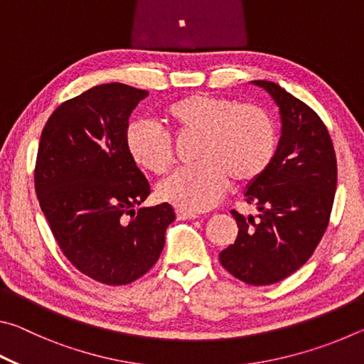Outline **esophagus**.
<instances>
[{
  "label": "esophagus",
  "mask_w": 364,
  "mask_h": 364,
  "mask_svg": "<svg viewBox=\"0 0 364 364\" xmlns=\"http://www.w3.org/2000/svg\"><path fill=\"white\" fill-rule=\"evenodd\" d=\"M176 217H178V220H196V218H199V215L194 212H186V210H181V208H178Z\"/></svg>",
  "instance_id": "esophagus-1"
}]
</instances>
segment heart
I'll return each mask as SVG.
<instances>
[{
    "label": "heart",
    "instance_id": "obj_1",
    "mask_svg": "<svg viewBox=\"0 0 364 364\" xmlns=\"http://www.w3.org/2000/svg\"><path fill=\"white\" fill-rule=\"evenodd\" d=\"M165 119L180 133L197 134L196 164L173 171L157 188L160 199L181 210H208L223 194L228 176L236 184L255 181L274 157L273 120L254 104L194 93L171 102ZM125 143L134 162L151 173L162 175L173 164L171 139L156 123H132Z\"/></svg>",
    "mask_w": 364,
    "mask_h": 364
}]
</instances>
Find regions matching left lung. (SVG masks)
Segmentation results:
<instances>
[{"label":"left lung","mask_w":364,"mask_h":364,"mask_svg":"<svg viewBox=\"0 0 364 364\" xmlns=\"http://www.w3.org/2000/svg\"><path fill=\"white\" fill-rule=\"evenodd\" d=\"M252 83L279 107L281 138L267 171L244 191L257 218L231 210L239 231L234 244L220 252V263L234 278L267 286L297 271L321 241L334 204L337 162L315 110L278 83Z\"/></svg>","instance_id":"left-lung-1"}]
</instances>
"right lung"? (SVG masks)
<instances>
[{"mask_svg":"<svg viewBox=\"0 0 364 364\" xmlns=\"http://www.w3.org/2000/svg\"><path fill=\"white\" fill-rule=\"evenodd\" d=\"M147 96L123 83L93 86L60 104L40 138L35 189L53 236L73 267L109 286L146 274L175 221L167 202L136 210L151 186L125 136Z\"/></svg>","mask_w":364,"mask_h":364,"instance_id":"obj_1","label":"right lung"}]
</instances>
